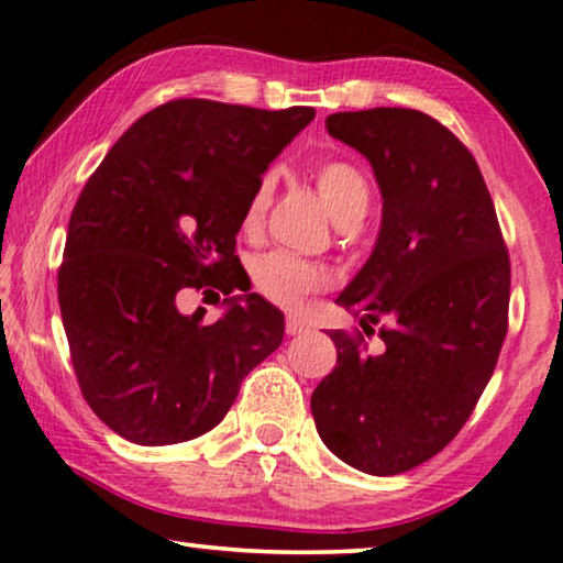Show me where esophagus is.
Returning <instances> with one entry per match:
<instances>
[{
	"label": "esophagus",
	"instance_id": "obj_1",
	"mask_svg": "<svg viewBox=\"0 0 563 563\" xmlns=\"http://www.w3.org/2000/svg\"><path fill=\"white\" fill-rule=\"evenodd\" d=\"M306 329H308V325L300 321L298 316L285 318V333H288V335H300V333H306Z\"/></svg>",
	"mask_w": 563,
	"mask_h": 563
}]
</instances>
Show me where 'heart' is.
Wrapping results in <instances>:
<instances>
[{
    "instance_id": "1",
    "label": "heart",
    "mask_w": 563,
    "mask_h": 563,
    "mask_svg": "<svg viewBox=\"0 0 563 563\" xmlns=\"http://www.w3.org/2000/svg\"><path fill=\"white\" fill-rule=\"evenodd\" d=\"M313 181L335 224L343 228V224L349 222L364 220L372 191H368V184L362 172L354 169V166L346 162H323L313 169ZM271 179H263L255 187L253 197L247 199L245 217H242L245 230H255L257 224L263 222L265 209L271 205ZM253 280L255 288L263 292L265 298H271L273 303L292 308L298 306L300 298L308 296V292L321 288L323 275L318 273L313 265L300 263V260L290 255L267 253L255 260Z\"/></svg>"
}]
</instances>
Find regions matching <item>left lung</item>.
Returning a JSON list of instances; mask_svg holds the SVG:
<instances>
[{
    "instance_id": "8db88e82",
    "label": "left lung",
    "mask_w": 563,
    "mask_h": 563,
    "mask_svg": "<svg viewBox=\"0 0 563 563\" xmlns=\"http://www.w3.org/2000/svg\"><path fill=\"white\" fill-rule=\"evenodd\" d=\"M372 164L382 191L374 250L335 303L379 329L331 331L333 372L310 397L325 448L368 475H399L438 455L467 422L508 331L510 263L496 207L455 133L412 108L325 119Z\"/></svg>"
}]
</instances>
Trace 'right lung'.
<instances>
[{
    "label": "right lung",
    "mask_w": 563,
    "mask_h": 563,
    "mask_svg": "<svg viewBox=\"0 0 563 563\" xmlns=\"http://www.w3.org/2000/svg\"><path fill=\"white\" fill-rule=\"evenodd\" d=\"M313 119L306 106L172 100L141 115L80 191L57 300L82 397L123 440L209 432L280 346V310L232 296L234 234L267 166ZM191 289L229 296L214 324L180 310Z\"/></svg>",
    "instance_id": "right-lung-1"
}]
</instances>
